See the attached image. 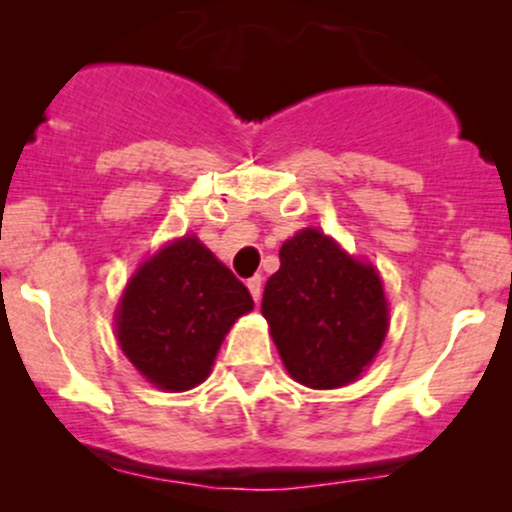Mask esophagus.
<instances>
[{"instance_id": "34e87169", "label": "esophagus", "mask_w": 512, "mask_h": 512, "mask_svg": "<svg viewBox=\"0 0 512 512\" xmlns=\"http://www.w3.org/2000/svg\"><path fill=\"white\" fill-rule=\"evenodd\" d=\"M248 289H250V296L255 298V303L260 301V296H262V276L260 274L248 279Z\"/></svg>"}]
</instances>
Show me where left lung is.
<instances>
[{"label":"left lung","mask_w":512,"mask_h":512,"mask_svg":"<svg viewBox=\"0 0 512 512\" xmlns=\"http://www.w3.org/2000/svg\"><path fill=\"white\" fill-rule=\"evenodd\" d=\"M279 260L264 286L262 315L289 375L313 390L354 383L390 325L378 269L317 228L286 240Z\"/></svg>","instance_id":"8db88e82"}]
</instances>
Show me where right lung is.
Returning a JSON list of instances; mask_svg holds the SVG:
<instances>
[{
  "label": "right lung",
  "instance_id": "add662e5",
  "mask_svg": "<svg viewBox=\"0 0 512 512\" xmlns=\"http://www.w3.org/2000/svg\"><path fill=\"white\" fill-rule=\"evenodd\" d=\"M250 291L195 236L163 245L129 279L115 313L125 356L151 385L185 392L209 378Z\"/></svg>",
  "mask_w": 512,
  "mask_h": 512
}]
</instances>
